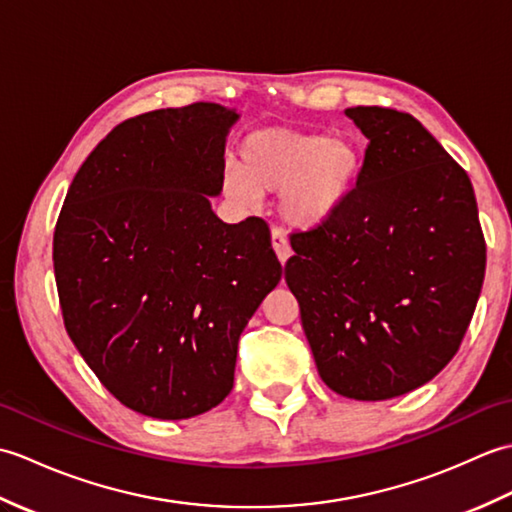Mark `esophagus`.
I'll return each instance as SVG.
<instances>
[{"mask_svg":"<svg viewBox=\"0 0 512 512\" xmlns=\"http://www.w3.org/2000/svg\"><path fill=\"white\" fill-rule=\"evenodd\" d=\"M270 235H273V248H275V253L279 257V262L286 264V259L290 257V244H288V237L284 233V228L273 226V233H270Z\"/></svg>","mask_w":512,"mask_h":512,"instance_id":"esophagus-1","label":"esophagus"}]
</instances>
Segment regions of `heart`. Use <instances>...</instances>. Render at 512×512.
Segmentation results:
<instances>
[{"label": "heart", "mask_w": 512, "mask_h": 512, "mask_svg": "<svg viewBox=\"0 0 512 512\" xmlns=\"http://www.w3.org/2000/svg\"><path fill=\"white\" fill-rule=\"evenodd\" d=\"M242 167L224 169V191L242 202L262 193H284V215L292 224L317 226L341 209L356 180L361 156L352 140L266 127L244 138Z\"/></svg>", "instance_id": "heart-1"}]
</instances>
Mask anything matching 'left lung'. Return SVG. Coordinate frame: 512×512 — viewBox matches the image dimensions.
I'll return each mask as SVG.
<instances>
[{
  "label": "left lung",
  "instance_id": "1",
  "mask_svg": "<svg viewBox=\"0 0 512 512\" xmlns=\"http://www.w3.org/2000/svg\"><path fill=\"white\" fill-rule=\"evenodd\" d=\"M345 114L367 138L356 187L330 220L292 233L286 284L323 383L387 400L460 350L486 242L469 176L416 118L376 105Z\"/></svg>",
  "mask_w": 512,
  "mask_h": 512
}]
</instances>
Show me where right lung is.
<instances>
[{
  "label": "right lung",
  "mask_w": 512,
  "mask_h": 512,
  "mask_svg": "<svg viewBox=\"0 0 512 512\" xmlns=\"http://www.w3.org/2000/svg\"><path fill=\"white\" fill-rule=\"evenodd\" d=\"M235 121L217 103L127 118L76 171L54 228L65 330L149 418L200 416L231 394L239 334L281 279L262 217L211 211Z\"/></svg>",
  "instance_id": "1"
}]
</instances>
